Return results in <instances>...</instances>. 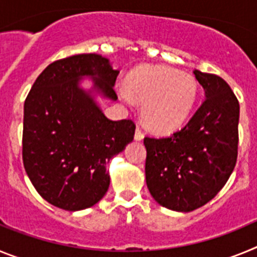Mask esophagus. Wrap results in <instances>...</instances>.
Wrapping results in <instances>:
<instances>
[{
	"label": "esophagus",
	"instance_id": "obj_1",
	"mask_svg": "<svg viewBox=\"0 0 257 257\" xmlns=\"http://www.w3.org/2000/svg\"><path fill=\"white\" fill-rule=\"evenodd\" d=\"M143 139H144V134H143V131L140 130L139 127H138L135 131V140L136 142H140V140H143Z\"/></svg>",
	"mask_w": 257,
	"mask_h": 257
}]
</instances>
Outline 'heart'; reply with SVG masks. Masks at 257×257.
Instances as JSON below:
<instances>
[{"label":"heart","instance_id":"obj_1","mask_svg":"<svg viewBox=\"0 0 257 257\" xmlns=\"http://www.w3.org/2000/svg\"><path fill=\"white\" fill-rule=\"evenodd\" d=\"M121 100L143 104V118L156 133H171L183 126L198 97V83L189 73L166 65H143L117 88Z\"/></svg>","mask_w":257,"mask_h":257}]
</instances>
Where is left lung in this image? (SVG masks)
Masks as SVG:
<instances>
[{"label": "left lung", "instance_id": "1", "mask_svg": "<svg viewBox=\"0 0 257 257\" xmlns=\"http://www.w3.org/2000/svg\"><path fill=\"white\" fill-rule=\"evenodd\" d=\"M194 76L205 100L188 123L169 138H145V180L157 203L190 212L210 202L234 170L239 103L219 76Z\"/></svg>", "mask_w": 257, "mask_h": 257}]
</instances>
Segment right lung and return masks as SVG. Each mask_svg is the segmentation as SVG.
Returning a JSON list of instances; mask_svg holds the SVG:
<instances>
[{
    "instance_id": "obj_1",
    "label": "right lung",
    "mask_w": 257,
    "mask_h": 257,
    "mask_svg": "<svg viewBox=\"0 0 257 257\" xmlns=\"http://www.w3.org/2000/svg\"><path fill=\"white\" fill-rule=\"evenodd\" d=\"M118 73L97 54L69 56L51 63L27 96L24 169L40 196L55 207L79 211L96 205L110 183L106 165L134 140L131 119L112 121L100 108V99L117 100Z\"/></svg>"
}]
</instances>
